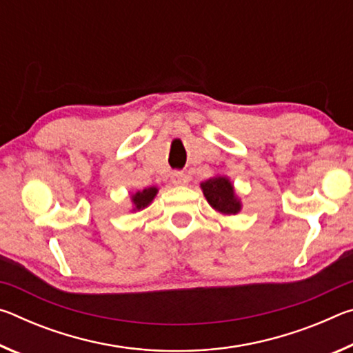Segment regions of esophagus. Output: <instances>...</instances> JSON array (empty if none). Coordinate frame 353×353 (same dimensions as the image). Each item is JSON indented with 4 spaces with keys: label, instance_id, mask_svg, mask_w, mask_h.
Instances as JSON below:
<instances>
[{
    "label": "esophagus",
    "instance_id": "esophagus-1",
    "mask_svg": "<svg viewBox=\"0 0 353 353\" xmlns=\"http://www.w3.org/2000/svg\"><path fill=\"white\" fill-rule=\"evenodd\" d=\"M171 182L174 183V185H185L188 182V177L183 174V172H172V176H171Z\"/></svg>",
    "mask_w": 353,
    "mask_h": 353
}]
</instances>
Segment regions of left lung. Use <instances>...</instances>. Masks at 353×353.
<instances>
[{
	"instance_id": "obj_1",
	"label": "left lung",
	"mask_w": 353,
	"mask_h": 353,
	"mask_svg": "<svg viewBox=\"0 0 353 353\" xmlns=\"http://www.w3.org/2000/svg\"><path fill=\"white\" fill-rule=\"evenodd\" d=\"M201 190L208 204L216 212L225 214V216L240 213L243 207L241 201L235 193L234 183L227 176L210 177L208 181L201 183Z\"/></svg>"
}]
</instances>
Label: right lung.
<instances>
[{
    "instance_id": "obj_1",
    "label": "right lung",
    "mask_w": 353,
    "mask_h": 353,
    "mask_svg": "<svg viewBox=\"0 0 353 353\" xmlns=\"http://www.w3.org/2000/svg\"><path fill=\"white\" fill-rule=\"evenodd\" d=\"M157 193H159L157 187H149L143 191H137L135 194L130 196V201H132V205H134L132 212H140L143 208H146L154 201Z\"/></svg>"
}]
</instances>
